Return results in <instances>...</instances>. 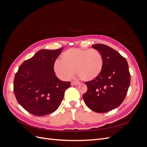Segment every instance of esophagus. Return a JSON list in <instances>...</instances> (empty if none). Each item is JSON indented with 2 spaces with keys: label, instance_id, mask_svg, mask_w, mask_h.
Returning a JSON list of instances; mask_svg holds the SVG:
<instances>
[{
  "label": "esophagus",
  "instance_id": "esophagus-1",
  "mask_svg": "<svg viewBox=\"0 0 147 147\" xmlns=\"http://www.w3.org/2000/svg\"><path fill=\"white\" fill-rule=\"evenodd\" d=\"M71 84L74 86H77V85H78L79 83L77 82H71Z\"/></svg>",
  "mask_w": 147,
  "mask_h": 147
}]
</instances>
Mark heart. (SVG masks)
Segmentation results:
<instances>
[{"label":"heart","mask_w":147,"mask_h":147,"mask_svg":"<svg viewBox=\"0 0 147 147\" xmlns=\"http://www.w3.org/2000/svg\"><path fill=\"white\" fill-rule=\"evenodd\" d=\"M61 59L54 63V70L61 80H67L75 72L82 80L90 82L100 75L104 67L101 53L95 49L70 48L65 51Z\"/></svg>","instance_id":"heart-1"}]
</instances>
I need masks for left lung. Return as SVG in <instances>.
Segmentation results:
<instances>
[{
  "label": "left lung",
  "instance_id": "obj_1",
  "mask_svg": "<svg viewBox=\"0 0 147 147\" xmlns=\"http://www.w3.org/2000/svg\"><path fill=\"white\" fill-rule=\"evenodd\" d=\"M92 47L103 57L104 67L99 76L86 82L88 91L83 98L86 105L97 113H105L121 104L130 85L131 75L126 59L104 44Z\"/></svg>",
  "mask_w": 147,
  "mask_h": 147
}]
</instances>
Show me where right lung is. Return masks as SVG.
<instances>
[{"label": "right lung", "instance_id": "add662e5", "mask_svg": "<svg viewBox=\"0 0 147 147\" xmlns=\"http://www.w3.org/2000/svg\"><path fill=\"white\" fill-rule=\"evenodd\" d=\"M63 48L39 50L21 65L15 75L13 90L17 101L30 113L44 116L58 109L70 82L55 75L54 63Z\"/></svg>", "mask_w": 147, "mask_h": 147}]
</instances>
